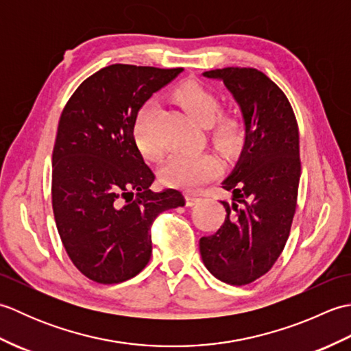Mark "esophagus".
<instances>
[{
    "label": "esophagus",
    "instance_id": "esophagus-1",
    "mask_svg": "<svg viewBox=\"0 0 351 351\" xmlns=\"http://www.w3.org/2000/svg\"><path fill=\"white\" fill-rule=\"evenodd\" d=\"M199 202H200V197L195 195V193H187V195H185V204H187V206H193Z\"/></svg>",
    "mask_w": 351,
    "mask_h": 351
}]
</instances>
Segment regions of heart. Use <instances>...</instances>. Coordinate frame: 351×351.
Returning <instances> with one entry per match:
<instances>
[{
	"label": "heart",
	"mask_w": 351,
	"mask_h": 351,
	"mask_svg": "<svg viewBox=\"0 0 351 351\" xmlns=\"http://www.w3.org/2000/svg\"><path fill=\"white\" fill-rule=\"evenodd\" d=\"M173 99L200 125L206 126L211 143L219 151L232 156L240 152L245 141V123L235 113H220L221 98L197 81H185L173 88ZM158 114L156 102H146L134 123V140L140 154L147 160H158L164 149L155 131ZM219 169L217 158L210 152H178L162 167V181L181 189H196L210 180Z\"/></svg>",
	"instance_id": "obj_1"
}]
</instances>
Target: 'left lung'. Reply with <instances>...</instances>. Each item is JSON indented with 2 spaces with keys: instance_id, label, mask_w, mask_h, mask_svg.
<instances>
[{
  "instance_id": "left-lung-1",
  "label": "left lung",
  "mask_w": 351,
  "mask_h": 351,
  "mask_svg": "<svg viewBox=\"0 0 351 351\" xmlns=\"http://www.w3.org/2000/svg\"><path fill=\"white\" fill-rule=\"evenodd\" d=\"M204 77L225 83L247 132L240 160L221 184L234 202H221L225 223L200 238L199 247L213 276L241 287L271 270L289 237L302 170L299 126L287 95L261 71L225 68Z\"/></svg>"
}]
</instances>
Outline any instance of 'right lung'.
I'll use <instances>...</instances> for the list:
<instances>
[{"instance_id": "add662e5", "label": "right lung", "mask_w": 351, "mask_h": 351, "mask_svg": "<svg viewBox=\"0 0 351 351\" xmlns=\"http://www.w3.org/2000/svg\"><path fill=\"white\" fill-rule=\"evenodd\" d=\"M182 68L111 64L84 80L66 104L52 151V211L72 264L111 285L138 274L152 255L158 214L184 206L181 191L154 193V171L134 140L152 93Z\"/></svg>"}]
</instances>
